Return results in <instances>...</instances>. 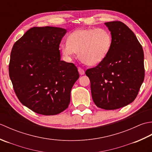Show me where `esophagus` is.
<instances>
[{"mask_svg":"<svg viewBox=\"0 0 152 152\" xmlns=\"http://www.w3.org/2000/svg\"><path fill=\"white\" fill-rule=\"evenodd\" d=\"M78 72H79V73H80V75H83V74H85V71H84V70L82 69V68L79 67L78 69Z\"/></svg>","mask_w":152,"mask_h":152,"instance_id":"obj_1","label":"esophagus"}]
</instances>
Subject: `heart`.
I'll use <instances>...</instances> for the list:
<instances>
[{"mask_svg": "<svg viewBox=\"0 0 152 152\" xmlns=\"http://www.w3.org/2000/svg\"><path fill=\"white\" fill-rule=\"evenodd\" d=\"M112 46V34L105 28H79L69 34L67 42L61 45V51L68 57L78 51L83 63L93 66L107 57Z\"/></svg>", "mask_w": 152, "mask_h": 152, "instance_id": "obj_1", "label": "heart"}]
</instances>
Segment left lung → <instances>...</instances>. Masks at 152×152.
<instances>
[{"instance_id":"1","label":"left lung","mask_w":152,"mask_h":152,"mask_svg":"<svg viewBox=\"0 0 152 152\" xmlns=\"http://www.w3.org/2000/svg\"><path fill=\"white\" fill-rule=\"evenodd\" d=\"M112 37L108 55L86 74L93 102L99 108L115 110L134 101L144 79V51L137 37L121 21L104 23Z\"/></svg>"}]
</instances>
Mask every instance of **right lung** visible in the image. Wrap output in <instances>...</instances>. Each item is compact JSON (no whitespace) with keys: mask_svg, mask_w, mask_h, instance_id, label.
I'll return each mask as SVG.
<instances>
[{"mask_svg":"<svg viewBox=\"0 0 152 152\" xmlns=\"http://www.w3.org/2000/svg\"><path fill=\"white\" fill-rule=\"evenodd\" d=\"M66 32L59 27H33L13 46L10 78L19 101L37 114L52 115L66 110L79 78L77 67L61 60L59 44Z\"/></svg>","mask_w":152,"mask_h":152,"instance_id":"add662e5","label":"right lung"}]
</instances>
